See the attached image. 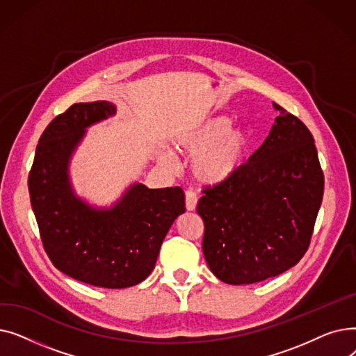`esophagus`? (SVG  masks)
Segmentation results:
<instances>
[{"label": "esophagus", "instance_id": "34e87169", "mask_svg": "<svg viewBox=\"0 0 356 356\" xmlns=\"http://www.w3.org/2000/svg\"><path fill=\"white\" fill-rule=\"evenodd\" d=\"M186 196V209L188 211H195L196 209V204H197V195L193 191H186L184 192Z\"/></svg>", "mask_w": 356, "mask_h": 356}]
</instances>
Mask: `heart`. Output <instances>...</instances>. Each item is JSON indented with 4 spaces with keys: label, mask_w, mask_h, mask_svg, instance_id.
Wrapping results in <instances>:
<instances>
[{
    "label": "heart",
    "mask_w": 356,
    "mask_h": 356,
    "mask_svg": "<svg viewBox=\"0 0 356 356\" xmlns=\"http://www.w3.org/2000/svg\"><path fill=\"white\" fill-rule=\"evenodd\" d=\"M248 143L247 131L231 127V120L223 115L195 122L179 131L173 138L177 152L192 154L193 176L208 184L225 181L239 170ZM159 159L165 165L172 164V157L164 152Z\"/></svg>",
    "instance_id": "heart-1"
}]
</instances>
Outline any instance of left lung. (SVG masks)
<instances>
[{
    "instance_id": "obj_1",
    "label": "left lung",
    "mask_w": 356,
    "mask_h": 356,
    "mask_svg": "<svg viewBox=\"0 0 356 356\" xmlns=\"http://www.w3.org/2000/svg\"><path fill=\"white\" fill-rule=\"evenodd\" d=\"M270 134L228 180L203 191L202 250L223 283L254 284L296 266L306 254L325 177L309 128L274 104Z\"/></svg>"
}]
</instances>
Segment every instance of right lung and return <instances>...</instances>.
Segmentation results:
<instances>
[{
  "label": "right lung",
  "mask_w": 356,
  "mask_h": 356,
  "mask_svg": "<svg viewBox=\"0 0 356 356\" xmlns=\"http://www.w3.org/2000/svg\"><path fill=\"white\" fill-rule=\"evenodd\" d=\"M108 101L73 104L44 129L29 175L31 208L53 266L82 283L127 289L153 271L165 234L184 213L176 188L131 184L111 208L78 197L69 180V161L86 128L115 115Z\"/></svg>",
  "instance_id": "add662e5"
}]
</instances>
